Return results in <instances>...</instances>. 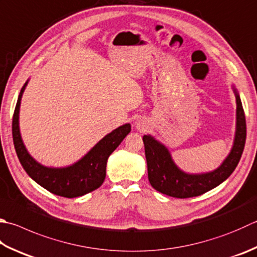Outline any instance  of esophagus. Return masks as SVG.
Wrapping results in <instances>:
<instances>
[{"instance_id": "34e87169", "label": "esophagus", "mask_w": 257, "mask_h": 257, "mask_svg": "<svg viewBox=\"0 0 257 257\" xmlns=\"http://www.w3.org/2000/svg\"><path fill=\"white\" fill-rule=\"evenodd\" d=\"M135 127H137L140 131H144L145 127H147V124H145V122H144L143 119L139 118V119L135 120Z\"/></svg>"}]
</instances>
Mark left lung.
<instances>
[{"label": "left lung", "mask_w": 257, "mask_h": 257, "mask_svg": "<svg viewBox=\"0 0 257 257\" xmlns=\"http://www.w3.org/2000/svg\"><path fill=\"white\" fill-rule=\"evenodd\" d=\"M236 96V132L233 148L224 162L216 170L207 173L190 174L180 170L173 162L169 150L151 135H144L148 177L157 191L174 198L200 196L219 186L228 178L238 164L246 141V119L238 93Z\"/></svg>", "instance_id": "8db88e82"}]
</instances>
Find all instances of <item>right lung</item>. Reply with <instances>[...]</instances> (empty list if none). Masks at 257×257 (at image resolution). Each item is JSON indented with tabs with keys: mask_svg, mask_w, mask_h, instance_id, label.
I'll return each instance as SVG.
<instances>
[{
	"mask_svg": "<svg viewBox=\"0 0 257 257\" xmlns=\"http://www.w3.org/2000/svg\"><path fill=\"white\" fill-rule=\"evenodd\" d=\"M27 85L28 81L21 88L16 109H14L12 135L18 158L29 177L33 179L38 185L47 189L48 191L66 198L84 196L99 188L106 177L107 159L131 132V124H124L112 131L101 139L85 157L72 166L66 168L45 167L37 162L29 154L23 144L20 127H19V112H20L21 98Z\"/></svg>",
	"mask_w": 257,
	"mask_h": 257,
	"instance_id": "1",
	"label": "right lung"
}]
</instances>
